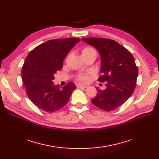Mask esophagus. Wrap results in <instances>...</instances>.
I'll return each mask as SVG.
<instances>
[{
    "label": "esophagus",
    "mask_w": 159,
    "mask_h": 159,
    "mask_svg": "<svg viewBox=\"0 0 159 159\" xmlns=\"http://www.w3.org/2000/svg\"><path fill=\"white\" fill-rule=\"evenodd\" d=\"M88 87V85H82V84H78L77 85V88L81 89V88H87Z\"/></svg>",
    "instance_id": "1"
}]
</instances>
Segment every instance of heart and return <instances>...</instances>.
I'll use <instances>...</instances> for the list:
<instances>
[{
  "label": "heart",
  "mask_w": 159,
  "mask_h": 159,
  "mask_svg": "<svg viewBox=\"0 0 159 159\" xmlns=\"http://www.w3.org/2000/svg\"><path fill=\"white\" fill-rule=\"evenodd\" d=\"M81 54L84 57H85L87 56H91V55H97V52H96L95 50L91 46H85L84 48L81 50ZM78 81H82V82H86L89 80V73H84L80 74L78 78H77Z\"/></svg>",
  "instance_id": "b5f03b06"
}]
</instances>
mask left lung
I'll list each match as a JSON object with an SVG mask.
<instances>
[{"mask_svg": "<svg viewBox=\"0 0 159 159\" xmlns=\"http://www.w3.org/2000/svg\"><path fill=\"white\" fill-rule=\"evenodd\" d=\"M82 40L99 51L102 75L98 80L106 81V89L97 88V95L91 102L105 111L116 109L131 97L135 89L138 68L134 57L115 40L103 38H84Z\"/></svg>", "mask_w": 159, "mask_h": 159, "instance_id": "8db88e82", "label": "left lung"}]
</instances>
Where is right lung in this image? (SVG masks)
I'll list each match as a JSON object with an SVG mask.
<instances>
[{"instance_id":"1","label":"right lung","mask_w":159,"mask_h":159,"mask_svg":"<svg viewBox=\"0 0 159 159\" xmlns=\"http://www.w3.org/2000/svg\"><path fill=\"white\" fill-rule=\"evenodd\" d=\"M80 38L50 40L33 49L25 60L22 78L28 98L46 112L60 110L68 103L75 85L70 82L61 89L54 85L57 71L61 70L63 61Z\"/></svg>"}]
</instances>
